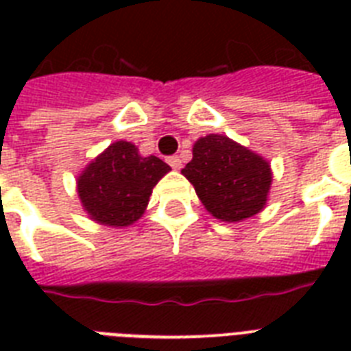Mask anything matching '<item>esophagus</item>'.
Instances as JSON below:
<instances>
[{
    "label": "esophagus",
    "mask_w": 351,
    "mask_h": 351,
    "mask_svg": "<svg viewBox=\"0 0 351 351\" xmlns=\"http://www.w3.org/2000/svg\"><path fill=\"white\" fill-rule=\"evenodd\" d=\"M167 164H169L171 167H173V169H175V171H178L182 167L180 156H176V154H173V156H169V158H167Z\"/></svg>",
    "instance_id": "obj_1"
}]
</instances>
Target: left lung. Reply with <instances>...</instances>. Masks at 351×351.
<instances>
[{
    "label": "left lung",
    "instance_id": "8db88e82",
    "mask_svg": "<svg viewBox=\"0 0 351 351\" xmlns=\"http://www.w3.org/2000/svg\"><path fill=\"white\" fill-rule=\"evenodd\" d=\"M182 175L191 182L204 208L222 222L261 213L273 178L267 160L224 134L198 138Z\"/></svg>",
    "mask_w": 351,
    "mask_h": 351
}]
</instances>
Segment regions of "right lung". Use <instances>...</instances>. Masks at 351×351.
Segmentation results:
<instances>
[{"label": "right lung", "instance_id": "1", "mask_svg": "<svg viewBox=\"0 0 351 351\" xmlns=\"http://www.w3.org/2000/svg\"><path fill=\"white\" fill-rule=\"evenodd\" d=\"M171 167L156 156H142L131 142H114L78 176V197L89 217L104 226L136 222L153 187Z\"/></svg>", "mask_w": 351, "mask_h": 351}]
</instances>
